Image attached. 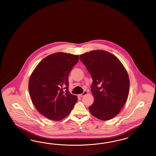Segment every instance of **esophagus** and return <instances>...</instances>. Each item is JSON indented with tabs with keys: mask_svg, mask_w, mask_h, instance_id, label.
Returning <instances> with one entry per match:
<instances>
[{
	"mask_svg": "<svg viewBox=\"0 0 156 156\" xmlns=\"http://www.w3.org/2000/svg\"><path fill=\"white\" fill-rule=\"evenodd\" d=\"M87 91H84L82 94H80L79 96H80V97H83V96H84L85 95H86V94H87Z\"/></svg>",
	"mask_w": 156,
	"mask_h": 156,
	"instance_id": "1",
	"label": "esophagus"
}]
</instances>
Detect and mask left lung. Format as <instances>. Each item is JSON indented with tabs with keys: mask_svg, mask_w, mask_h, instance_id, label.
<instances>
[{
	"mask_svg": "<svg viewBox=\"0 0 156 156\" xmlns=\"http://www.w3.org/2000/svg\"><path fill=\"white\" fill-rule=\"evenodd\" d=\"M92 78L94 96L90 113L103 121L115 117L123 107L129 90V79L119 58L105 50H94L80 55Z\"/></svg>",
	"mask_w": 156,
	"mask_h": 156,
	"instance_id": "left-lung-1",
	"label": "left lung"
}]
</instances>
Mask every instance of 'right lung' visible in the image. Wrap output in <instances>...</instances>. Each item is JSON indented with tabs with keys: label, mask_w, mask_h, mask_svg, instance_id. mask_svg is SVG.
<instances>
[{
	"label": "right lung",
	"mask_w": 156,
	"mask_h": 156,
	"mask_svg": "<svg viewBox=\"0 0 156 156\" xmlns=\"http://www.w3.org/2000/svg\"><path fill=\"white\" fill-rule=\"evenodd\" d=\"M78 60V55L52 54L39 62L32 73L28 83L30 96L37 111L46 118L64 119L78 101L69 92V75Z\"/></svg>",
	"instance_id": "obj_1"
}]
</instances>
